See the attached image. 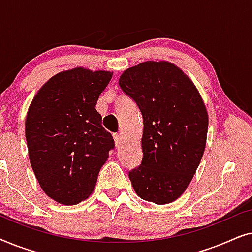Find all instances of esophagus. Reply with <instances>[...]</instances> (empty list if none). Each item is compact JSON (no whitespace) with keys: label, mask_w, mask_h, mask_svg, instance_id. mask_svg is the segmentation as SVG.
Returning <instances> with one entry per match:
<instances>
[{"label":"esophagus","mask_w":252,"mask_h":252,"mask_svg":"<svg viewBox=\"0 0 252 252\" xmlns=\"http://www.w3.org/2000/svg\"><path fill=\"white\" fill-rule=\"evenodd\" d=\"M113 139H115L116 147H119V144L122 143V135L120 134H113Z\"/></svg>","instance_id":"34e87169"}]
</instances>
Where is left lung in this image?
<instances>
[{"mask_svg":"<svg viewBox=\"0 0 252 252\" xmlns=\"http://www.w3.org/2000/svg\"><path fill=\"white\" fill-rule=\"evenodd\" d=\"M119 86L142 113L143 158L129 172L142 199L168 204L184 194L203 157L209 115L191 79L167 61L128 67Z\"/></svg>","mask_w":252,"mask_h":252,"instance_id":"obj_1","label":"left lung"}]
</instances>
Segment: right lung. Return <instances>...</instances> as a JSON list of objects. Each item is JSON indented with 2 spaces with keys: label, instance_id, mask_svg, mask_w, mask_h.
Listing matches in <instances>:
<instances>
[{
  "label": "right lung",
  "instance_id": "obj_1",
  "mask_svg": "<svg viewBox=\"0 0 252 252\" xmlns=\"http://www.w3.org/2000/svg\"><path fill=\"white\" fill-rule=\"evenodd\" d=\"M113 72L78 66L44 82L31 102L25 135L31 166L48 197L85 201L115 147L95 106Z\"/></svg>",
  "mask_w": 252,
  "mask_h": 252
}]
</instances>
